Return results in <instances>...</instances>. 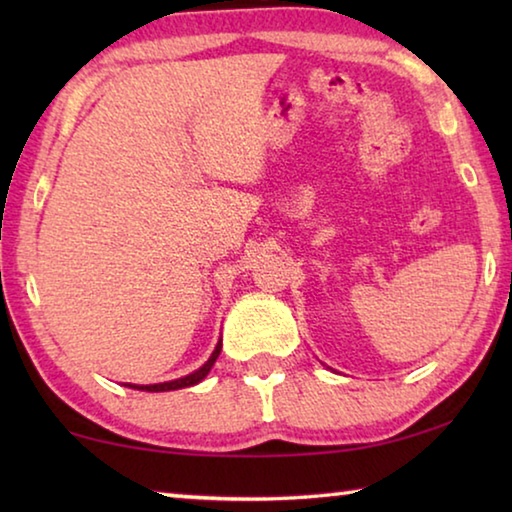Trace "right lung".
<instances>
[{
  "label": "right lung",
  "mask_w": 512,
  "mask_h": 512,
  "mask_svg": "<svg viewBox=\"0 0 512 512\" xmlns=\"http://www.w3.org/2000/svg\"><path fill=\"white\" fill-rule=\"evenodd\" d=\"M219 354H221V339H219V343H216V348H214V352L210 354V359H207L201 368L198 370H194V372H189V375H185V377H180V379H171V381H162V384H124V386H128V388H135V391H146V393H164V391H178V388H189V386H196L198 381H203L205 377H207V372L212 370V366H214V361L219 359Z\"/></svg>",
  "instance_id": "obj_1"
}]
</instances>
